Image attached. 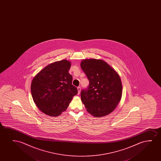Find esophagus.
<instances>
[{"label": "esophagus", "instance_id": "34e87169", "mask_svg": "<svg viewBox=\"0 0 161 161\" xmlns=\"http://www.w3.org/2000/svg\"><path fill=\"white\" fill-rule=\"evenodd\" d=\"M77 91H78V95H79L80 93V91H81V87H77Z\"/></svg>", "mask_w": 161, "mask_h": 161}]
</instances>
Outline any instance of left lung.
I'll list each match as a JSON object with an SVG mask.
<instances>
[{
	"instance_id": "8db88e82",
	"label": "left lung",
	"mask_w": 161,
	"mask_h": 161,
	"mask_svg": "<svg viewBox=\"0 0 161 161\" xmlns=\"http://www.w3.org/2000/svg\"><path fill=\"white\" fill-rule=\"evenodd\" d=\"M80 66L90 82L88 88L81 92L86 110L96 118L109 114L121 98L123 89L119 74L102 59L82 60Z\"/></svg>"
}]
</instances>
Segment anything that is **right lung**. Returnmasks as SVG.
Wrapping results in <instances>:
<instances>
[{"instance_id": "add662e5", "label": "right lung", "mask_w": 161, "mask_h": 161, "mask_svg": "<svg viewBox=\"0 0 161 161\" xmlns=\"http://www.w3.org/2000/svg\"><path fill=\"white\" fill-rule=\"evenodd\" d=\"M71 62L66 59L54 62L33 77L31 95L38 109L51 117H58L66 110L77 89L72 85L69 73Z\"/></svg>"}]
</instances>
